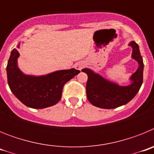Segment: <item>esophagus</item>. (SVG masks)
<instances>
[{"instance_id":"34e87169","label":"esophagus","mask_w":154,"mask_h":154,"mask_svg":"<svg viewBox=\"0 0 154 154\" xmlns=\"http://www.w3.org/2000/svg\"><path fill=\"white\" fill-rule=\"evenodd\" d=\"M84 65H85V64H84L83 62H80L75 65V68L76 69H78V70H81V69L84 67Z\"/></svg>"}]
</instances>
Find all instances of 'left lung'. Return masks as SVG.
<instances>
[{
	"label": "left lung",
	"instance_id": "8db88e82",
	"mask_svg": "<svg viewBox=\"0 0 154 154\" xmlns=\"http://www.w3.org/2000/svg\"><path fill=\"white\" fill-rule=\"evenodd\" d=\"M129 45L133 48L132 58L139 64L137 70L130 77V85L120 86L106 79L89 69L82 70L88 75L86 83L87 98L95 106L102 109H115L121 106L133 99L140 89L143 72V58L140 52L139 45L134 41H132Z\"/></svg>",
	"mask_w": 154,
	"mask_h": 154
}]
</instances>
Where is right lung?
<instances>
[{
  "mask_svg": "<svg viewBox=\"0 0 154 154\" xmlns=\"http://www.w3.org/2000/svg\"><path fill=\"white\" fill-rule=\"evenodd\" d=\"M19 55L16 48L11 53L7 65L8 85L14 95L30 108L44 109L58 103L62 98L65 84L80 72L71 69L56 71L45 75H28L24 74L17 66Z\"/></svg>",
  "mask_w": 154,
  "mask_h": 154,
  "instance_id": "1",
  "label": "right lung"
}]
</instances>
